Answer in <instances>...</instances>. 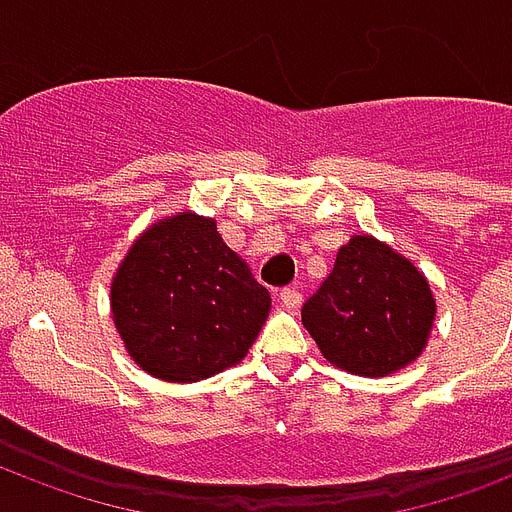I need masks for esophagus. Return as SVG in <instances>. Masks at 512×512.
Segmentation results:
<instances>
[{
	"mask_svg": "<svg viewBox=\"0 0 512 512\" xmlns=\"http://www.w3.org/2000/svg\"><path fill=\"white\" fill-rule=\"evenodd\" d=\"M279 300H281V305H284V308L295 311V308H300V303H303V295H300V289L287 287V289H281V292H279Z\"/></svg>",
	"mask_w": 512,
	"mask_h": 512,
	"instance_id": "1",
	"label": "esophagus"
}]
</instances>
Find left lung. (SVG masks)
Masks as SVG:
<instances>
[{
    "label": "left lung",
    "instance_id": "left-lung-1",
    "mask_svg": "<svg viewBox=\"0 0 512 512\" xmlns=\"http://www.w3.org/2000/svg\"><path fill=\"white\" fill-rule=\"evenodd\" d=\"M436 321L425 273L369 233L340 247L335 268L303 305L321 356L358 377H388L420 358Z\"/></svg>",
    "mask_w": 512,
    "mask_h": 512
}]
</instances>
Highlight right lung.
<instances>
[{
	"label": "right lung",
	"mask_w": 512,
	"mask_h": 512,
	"mask_svg": "<svg viewBox=\"0 0 512 512\" xmlns=\"http://www.w3.org/2000/svg\"><path fill=\"white\" fill-rule=\"evenodd\" d=\"M271 313V295L217 233L177 212L132 241L111 279V316L135 364L164 382L236 366Z\"/></svg>",
	"instance_id": "right-lung-1"
}]
</instances>
